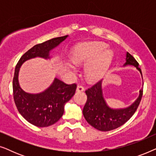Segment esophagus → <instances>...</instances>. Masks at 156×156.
I'll return each mask as SVG.
<instances>
[{
	"label": "esophagus",
	"instance_id": "34e87169",
	"mask_svg": "<svg viewBox=\"0 0 156 156\" xmlns=\"http://www.w3.org/2000/svg\"><path fill=\"white\" fill-rule=\"evenodd\" d=\"M84 90V87L82 86V84H78L77 87H76V91H83Z\"/></svg>",
	"mask_w": 156,
	"mask_h": 156
}]
</instances>
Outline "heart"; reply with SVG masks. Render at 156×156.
<instances>
[{
	"label": "heart",
	"mask_w": 156,
	"mask_h": 156,
	"mask_svg": "<svg viewBox=\"0 0 156 156\" xmlns=\"http://www.w3.org/2000/svg\"><path fill=\"white\" fill-rule=\"evenodd\" d=\"M106 45L100 42H89L77 47L72 54L76 64H87L85 73L90 80L101 78L107 71L112 59V52L105 50Z\"/></svg>",
	"instance_id": "b5f03b06"
}]
</instances>
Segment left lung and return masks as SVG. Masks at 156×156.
<instances>
[{
	"instance_id": "obj_1",
	"label": "left lung",
	"mask_w": 156,
	"mask_h": 156,
	"mask_svg": "<svg viewBox=\"0 0 156 156\" xmlns=\"http://www.w3.org/2000/svg\"><path fill=\"white\" fill-rule=\"evenodd\" d=\"M133 65L142 75L141 69L138 67L139 64L129 52L126 54V62L124 65ZM143 91L144 89H140L139 97L131 106L122 109H114L110 108L104 100L100 80L85 91L87 100L83 108V115L89 124L99 131H108L117 129L129 121L137 110L141 101Z\"/></svg>"
}]
</instances>
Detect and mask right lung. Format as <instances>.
<instances>
[{
  "label": "right lung",
  "mask_w": 156,
  "mask_h": 156,
  "mask_svg": "<svg viewBox=\"0 0 156 156\" xmlns=\"http://www.w3.org/2000/svg\"><path fill=\"white\" fill-rule=\"evenodd\" d=\"M67 35L58 37L37 44L27 51L17 63L13 80L12 91L15 104L18 112L25 120L38 127H47L56 123L62 116L65 104L73 97L76 84H67L58 79L44 92L32 94L26 93L18 84V72L25 61L35 57L47 58L49 52L64 41Z\"/></svg>",
  "instance_id": "right-lung-1"
}]
</instances>
